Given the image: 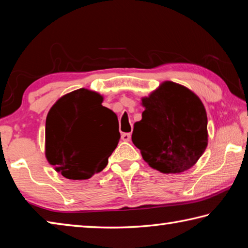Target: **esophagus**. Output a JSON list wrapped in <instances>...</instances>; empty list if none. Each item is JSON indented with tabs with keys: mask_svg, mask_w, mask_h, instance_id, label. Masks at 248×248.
<instances>
[{
	"mask_svg": "<svg viewBox=\"0 0 248 248\" xmlns=\"http://www.w3.org/2000/svg\"><path fill=\"white\" fill-rule=\"evenodd\" d=\"M121 140L129 142L130 140H131V133H123L121 134Z\"/></svg>",
	"mask_w": 248,
	"mask_h": 248,
	"instance_id": "obj_1",
	"label": "esophagus"
}]
</instances>
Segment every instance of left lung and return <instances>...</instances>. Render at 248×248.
<instances>
[{"label": "left lung", "instance_id": "obj_1", "mask_svg": "<svg viewBox=\"0 0 248 248\" xmlns=\"http://www.w3.org/2000/svg\"><path fill=\"white\" fill-rule=\"evenodd\" d=\"M142 119L134 124L132 142L144 161L164 174L194 166L208 145V118L202 102L180 84L165 81L142 97Z\"/></svg>", "mask_w": 248, "mask_h": 248}]
</instances>
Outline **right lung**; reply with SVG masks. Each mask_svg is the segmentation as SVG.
I'll return each mask as SVG.
<instances>
[{"mask_svg": "<svg viewBox=\"0 0 248 248\" xmlns=\"http://www.w3.org/2000/svg\"><path fill=\"white\" fill-rule=\"evenodd\" d=\"M103 96L79 89L59 98L46 119V157L68 179H89L106 167L120 139L111 130L118 118Z\"/></svg>", "mask_w": 248, "mask_h": 248, "instance_id": "right-lung-1", "label": "right lung"}]
</instances>
